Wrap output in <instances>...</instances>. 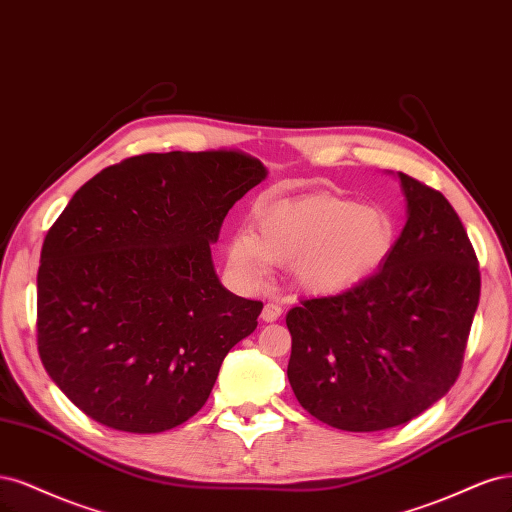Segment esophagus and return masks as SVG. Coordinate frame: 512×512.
Returning <instances> with one entry per match:
<instances>
[{
  "mask_svg": "<svg viewBox=\"0 0 512 512\" xmlns=\"http://www.w3.org/2000/svg\"><path fill=\"white\" fill-rule=\"evenodd\" d=\"M280 315H283V308H280L278 304H266V306H263V310H261V319L266 321V323L276 321Z\"/></svg>",
  "mask_w": 512,
  "mask_h": 512,
  "instance_id": "1",
  "label": "esophagus"
}]
</instances>
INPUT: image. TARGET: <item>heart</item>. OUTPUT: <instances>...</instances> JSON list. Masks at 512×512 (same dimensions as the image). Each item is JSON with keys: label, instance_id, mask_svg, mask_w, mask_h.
Masks as SVG:
<instances>
[{"label": "heart", "instance_id": "obj_1", "mask_svg": "<svg viewBox=\"0 0 512 512\" xmlns=\"http://www.w3.org/2000/svg\"><path fill=\"white\" fill-rule=\"evenodd\" d=\"M395 236L398 227L385 206L310 193L259 204L253 229L240 227L227 238L225 259L242 287H259L274 266H289L302 291L332 295L381 268Z\"/></svg>", "mask_w": 512, "mask_h": 512}]
</instances>
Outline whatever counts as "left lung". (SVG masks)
<instances>
[{
	"label": "left lung",
	"instance_id": "obj_1",
	"mask_svg": "<svg viewBox=\"0 0 512 512\" xmlns=\"http://www.w3.org/2000/svg\"><path fill=\"white\" fill-rule=\"evenodd\" d=\"M406 225L376 274L287 312V376L312 417L344 432L408 423L459 376L481 272L440 191L398 172Z\"/></svg>",
	"mask_w": 512,
	"mask_h": 512
}]
</instances>
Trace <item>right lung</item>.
<instances>
[{
	"label": "right lung",
	"mask_w": 512,
	"mask_h": 512,
	"mask_svg": "<svg viewBox=\"0 0 512 512\" xmlns=\"http://www.w3.org/2000/svg\"><path fill=\"white\" fill-rule=\"evenodd\" d=\"M266 176L240 151L146 153L74 193L42 244L38 351L87 417L157 434L206 404L263 308L221 285L210 244Z\"/></svg>",
	"instance_id": "right-lung-1"
}]
</instances>
